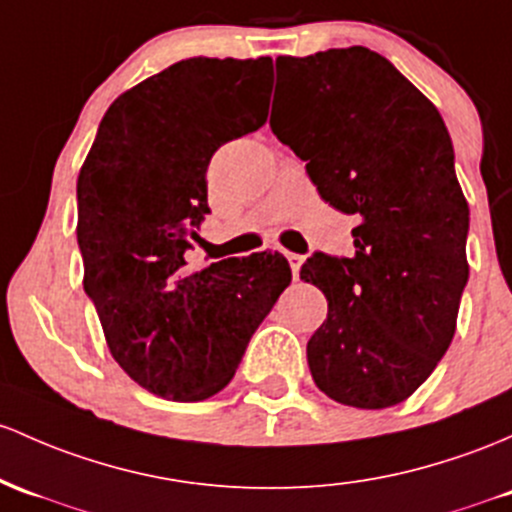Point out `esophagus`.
<instances>
[{
  "label": "esophagus",
  "instance_id": "obj_1",
  "mask_svg": "<svg viewBox=\"0 0 512 512\" xmlns=\"http://www.w3.org/2000/svg\"><path fill=\"white\" fill-rule=\"evenodd\" d=\"M286 260H289L291 272H294V277H299L301 265H303V255H296V252H286Z\"/></svg>",
  "mask_w": 512,
  "mask_h": 512
}]
</instances>
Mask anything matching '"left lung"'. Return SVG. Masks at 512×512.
<instances>
[{
  "mask_svg": "<svg viewBox=\"0 0 512 512\" xmlns=\"http://www.w3.org/2000/svg\"><path fill=\"white\" fill-rule=\"evenodd\" d=\"M272 133L320 199L357 216L355 255L313 252L301 279L328 299L308 340L313 381L345 406L406 401L437 367L469 279V206L440 111L384 55L330 48L277 58Z\"/></svg>",
  "mask_w": 512,
  "mask_h": 512,
  "instance_id": "obj_1",
  "label": "left lung"
}]
</instances>
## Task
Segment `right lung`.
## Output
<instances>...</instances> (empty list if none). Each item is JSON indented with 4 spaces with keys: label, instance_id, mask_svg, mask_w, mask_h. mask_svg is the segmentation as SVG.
<instances>
[{
    "label": "right lung",
    "instance_id": "obj_1",
    "mask_svg": "<svg viewBox=\"0 0 512 512\" xmlns=\"http://www.w3.org/2000/svg\"><path fill=\"white\" fill-rule=\"evenodd\" d=\"M272 60H179L123 92L77 179L84 291L121 369L150 393L204 401L291 282L279 252L189 269L209 209L206 170L267 121Z\"/></svg>",
    "mask_w": 512,
    "mask_h": 512
}]
</instances>
